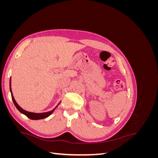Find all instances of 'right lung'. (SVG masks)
<instances>
[{
	"mask_svg": "<svg viewBox=\"0 0 158 158\" xmlns=\"http://www.w3.org/2000/svg\"><path fill=\"white\" fill-rule=\"evenodd\" d=\"M10 92H11L12 99L14 106H15V107L17 108V109L19 111L22 113V114H25L26 116H27L28 118H30V119H32V120H39V119H42V118H45L48 117L49 115H51V114L52 113V112L55 111V109L57 107H58V106L60 103V102H59V104L57 105V106L53 109H52V111H48V112L41 113H35L28 112L27 111H25V110H23L22 108H21L20 106H19L18 103H16V102L15 101V99H14V96L12 95V89H11V77H10Z\"/></svg>",
	"mask_w": 158,
	"mask_h": 158,
	"instance_id": "right-lung-1",
	"label": "right lung"
}]
</instances>
